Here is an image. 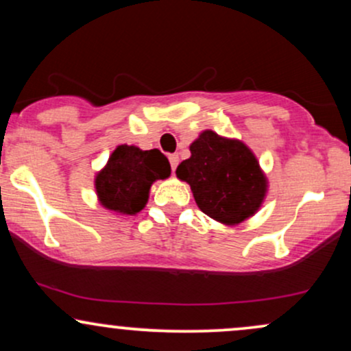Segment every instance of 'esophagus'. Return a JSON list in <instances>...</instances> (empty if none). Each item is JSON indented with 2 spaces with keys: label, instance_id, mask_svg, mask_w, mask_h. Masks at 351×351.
Instances as JSON below:
<instances>
[{
  "label": "esophagus",
  "instance_id": "obj_1",
  "mask_svg": "<svg viewBox=\"0 0 351 351\" xmlns=\"http://www.w3.org/2000/svg\"><path fill=\"white\" fill-rule=\"evenodd\" d=\"M168 160H170V165H171V171L175 173L176 167H178V155H170V156H168Z\"/></svg>",
  "mask_w": 351,
  "mask_h": 351
}]
</instances>
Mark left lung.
Returning a JSON list of instances; mask_svg holds the SVG:
<instances>
[{"instance_id":"obj_1","label":"left lung","mask_w":351,"mask_h":351,"mask_svg":"<svg viewBox=\"0 0 351 351\" xmlns=\"http://www.w3.org/2000/svg\"><path fill=\"white\" fill-rule=\"evenodd\" d=\"M189 152L191 156L178 165L176 176L191 186L204 215L228 226L256 215L267 193V178L251 148L204 130Z\"/></svg>"}]
</instances>
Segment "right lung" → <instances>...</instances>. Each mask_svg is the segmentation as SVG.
I'll return each mask as SVG.
<instances>
[{
  "instance_id": "obj_1",
  "label": "right lung",
  "mask_w": 351,
  "mask_h": 351,
  "mask_svg": "<svg viewBox=\"0 0 351 351\" xmlns=\"http://www.w3.org/2000/svg\"><path fill=\"white\" fill-rule=\"evenodd\" d=\"M170 173V162L156 148L140 150L134 145H119L95 176V191L106 209L134 216L147 204L152 184L167 180Z\"/></svg>"
}]
</instances>
